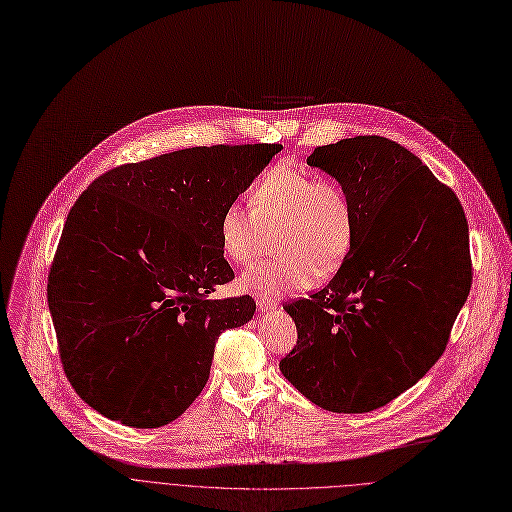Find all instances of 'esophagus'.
<instances>
[{
    "mask_svg": "<svg viewBox=\"0 0 512 512\" xmlns=\"http://www.w3.org/2000/svg\"><path fill=\"white\" fill-rule=\"evenodd\" d=\"M257 307L261 313H267V311L277 309V301L269 299V297H257Z\"/></svg>",
    "mask_w": 512,
    "mask_h": 512,
    "instance_id": "1",
    "label": "esophagus"
}]
</instances>
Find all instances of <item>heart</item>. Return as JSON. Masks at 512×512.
I'll use <instances>...</instances> for the list:
<instances>
[{
  "mask_svg": "<svg viewBox=\"0 0 512 512\" xmlns=\"http://www.w3.org/2000/svg\"><path fill=\"white\" fill-rule=\"evenodd\" d=\"M279 227V257L249 267L239 277L243 291L281 297L311 287L319 273L339 267L354 241V209L346 189L303 168L275 166L253 185L251 209L231 203L219 217V243L227 259L251 263L263 229Z\"/></svg>",
  "mask_w": 512,
  "mask_h": 512,
  "instance_id": "heart-1",
  "label": "heart"
}]
</instances>
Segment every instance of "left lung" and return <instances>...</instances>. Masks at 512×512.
I'll list each match as a JSON object with an SVG mask.
<instances>
[{"instance_id":"left-lung-1","label":"left lung","mask_w":512,"mask_h":512,"mask_svg":"<svg viewBox=\"0 0 512 512\" xmlns=\"http://www.w3.org/2000/svg\"><path fill=\"white\" fill-rule=\"evenodd\" d=\"M307 164L346 189L354 241L323 289L283 307L297 346L279 370L315 406L364 414L412 388L446 350L472 283L468 225L456 195L394 140L344 138Z\"/></svg>"}]
</instances>
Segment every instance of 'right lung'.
<instances>
[{"instance_id": "obj_1", "label": "right lung", "mask_w": 512, "mask_h": 512, "mask_svg": "<svg viewBox=\"0 0 512 512\" xmlns=\"http://www.w3.org/2000/svg\"><path fill=\"white\" fill-rule=\"evenodd\" d=\"M281 144L195 146L124 164L72 207L48 277L64 372L96 412L132 428L177 420L203 392L215 342L255 315L235 279L221 211Z\"/></svg>"}]
</instances>
